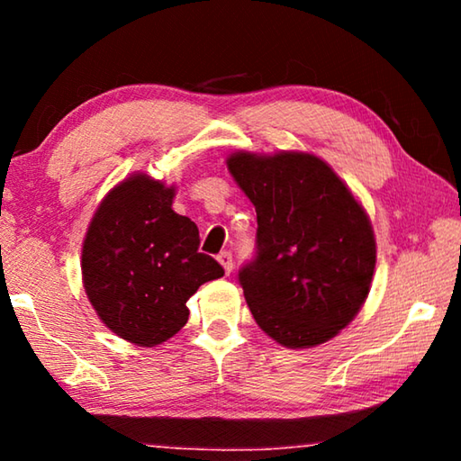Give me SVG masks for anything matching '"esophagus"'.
Returning a JSON list of instances; mask_svg holds the SVG:
<instances>
[{
	"label": "esophagus",
	"instance_id": "obj_1",
	"mask_svg": "<svg viewBox=\"0 0 461 461\" xmlns=\"http://www.w3.org/2000/svg\"><path fill=\"white\" fill-rule=\"evenodd\" d=\"M217 260H220V264L225 270V275H230L231 268H233V258H231V252H221L220 256H217Z\"/></svg>",
	"mask_w": 461,
	"mask_h": 461
}]
</instances>
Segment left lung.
Wrapping results in <instances>:
<instances>
[{
	"label": "left lung",
	"mask_w": 461,
	"mask_h": 461,
	"mask_svg": "<svg viewBox=\"0 0 461 461\" xmlns=\"http://www.w3.org/2000/svg\"><path fill=\"white\" fill-rule=\"evenodd\" d=\"M228 168L256 207V256L240 270L248 307L285 348L335 338L362 309L376 267L368 215L307 152H236Z\"/></svg>",
	"instance_id": "obj_1"
}]
</instances>
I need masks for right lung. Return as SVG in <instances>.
Wrapping results in <instances>:
<instances>
[{"mask_svg": "<svg viewBox=\"0 0 461 461\" xmlns=\"http://www.w3.org/2000/svg\"><path fill=\"white\" fill-rule=\"evenodd\" d=\"M175 186L146 175L120 183L101 201L83 241V285L101 321L122 339L152 348L189 319L186 301L223 276L199 252V230L173 212Z\"/></svg>", "mask_w": 461, "mask_h": 461, "instance_id": "add662e5", "label": "right lung"}]
</instances>
